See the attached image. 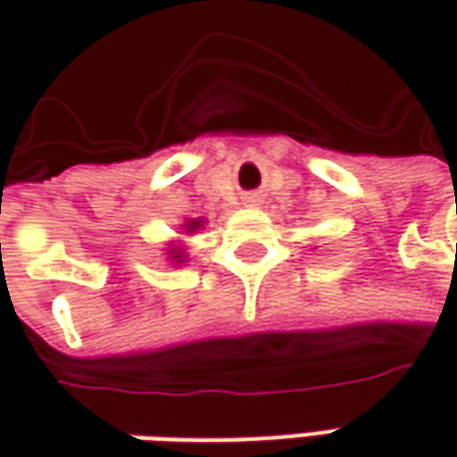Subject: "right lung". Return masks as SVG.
Instances as JSON below:
<instances>
[{
	"mask_svg": "<svg viewBox=\"0 0 457 457\" xmlns=\"http://www.w3.org/2000/svg\"><path fill=\"white\" fill-rule=\"evenodd\" d=\"M198 223H201V220H193V223H187V231H193V228H198Z\"/></svg>",
	"mask_w": 457,
	"mask_h": 457,
	"instance_id": "1",
	"label": "right lung"
}]
</instances>
